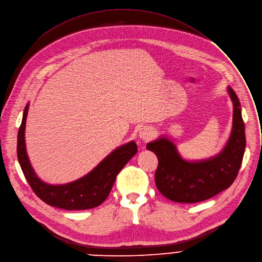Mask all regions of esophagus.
<instances>
[{"label": "esophagus", "instance_id": "34e87169", "mask_svg": "<svg viewBox=\"0 0 262 262\" xmlns=\"http://www.w3.org/2000/svg\"><path fill=\"white\" fill-rule=\"evenodd\" d=\"M139 136H140V138L142 140L147 141V140H149L154 136V130L151 128H149V127H144V128H142L140 130Z\"/></svg>", "mask_w": 262, "mask_h": 262}]
</instances>
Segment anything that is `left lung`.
Masks as SVG:
<instances>
[{"label": "left lung", "mask_w": 262, "mask_h": 262, "mask_svg": "<svg viewBox=\"0 0 262 262\" xmlns=\"http://www.w3.org/2000/svg\"><path fill=\"white\" fill-rule=\"evenodd\" d=\"M233 102V126L224 149L207 160L186 161L172 141L160 137L146 148L158 157L155 181L159 191L177 203H199L228 189L238 174L246 148L245 123L236 93L228 86Z\"/></svg>", "instance_id": "8db88e82"}]
</instances>
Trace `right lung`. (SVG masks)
Segmentation results:
<instances>
[{
	"label": "right lung",
	"mask_w": 262,
	"mask_h": 262,
	"mask_svg": "<svg viewBox=\"0 0 262 262\" xmlns=\"http://www.w3.org/2000/svg\"><path fill=\"white\" fill-rule=\"evenodd\" d=\"M29 104L24 110L17 134V159L34 193L46 204L63 210H86L101 205L108 196L116 177L137 154L134 141L119 146L84 177L64 185L42 182L33 170L26 151L25 126Z\"/></svg>",
	"instance_id": "right-lung-1"
}]
</instances>
